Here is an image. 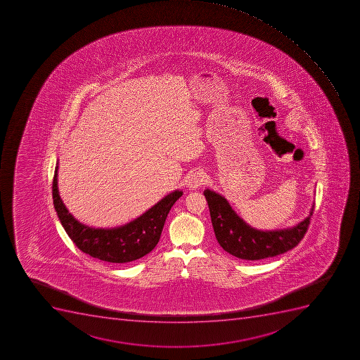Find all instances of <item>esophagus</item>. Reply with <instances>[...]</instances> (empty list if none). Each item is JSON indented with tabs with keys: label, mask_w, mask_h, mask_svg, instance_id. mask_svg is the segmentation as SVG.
Segmentation results:
<instances>
[{
	"label": "esophagus",
	"mask_w": 360,
	"mask_h": 360,
	"mask_svg": "<svg viewBox=\"0 0 360 360\" xmlns=\"http://www.w3.org/2000/svg\"><path fill=\"white\" fill-rule=\"evenodd\" d=\"M207 182V175L203 172H195L188 179L187 187L191 191H195L197 188L202 187Z\"/></svg>",
	"instance_id": "esophagus-1"
}]
</instances>
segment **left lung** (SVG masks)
Instances as JSON below:
<instances>
[{"label":"left lung","mask_w":360,"mask_h":360,"mask_svg":"<svg viewBox=\"0 0 360 360\" xmlns=\"http://www.w3.org/2000/svg\"><path fill=\"white\" fill-rule=\"evenodd\" d=\"M204 196L220 247L233 256L245 260L265 259L294 249L307 233L314 210L313 203L309 216L294 227L262 231L244 221L229 200L216 191L207 188Z\"/></svg>","instance_id":"left-lung-1"}]
</instances>
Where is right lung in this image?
Here are the masks:
<instances>
[{
  "label": "right lung",
  "mask_w": 360,
  "mask_h": 360,
  "mask_svg": "<svg viewBox=\"0 0 360 360\" xmlns=\"http://www.w3.org/2000/svg\"><path fill=\"white\" fill-rule=\"evenodd\" d=\"M57 176L58 162L53 174V200L63 229L82 252L108 263H129L150 252L160 241L169 210L184 194L179 189L169 193L125 225L95 229L75 219L72 213L69 212L60 198Z\"/></svg>",
  "instance_id": "1"
}]
</instances>
